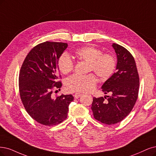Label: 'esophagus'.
<instances>
[{
  "instance_id": "1",
  "label": "esophagus",
  "mask_w": 156,
  "mask_h": 156,
  "mask_svg": "<svg viewBox=\"0 0 156 156\" xmlns=\"http://www.w3.org/2000/svg\"><path fill=\"white\" fill-rule=\"evenodd\" d=\"M82 95V94H80V93H76V94H74V97L75 99H78V98H80Z\"/></svg>"
}]
</instances>
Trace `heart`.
I'll list each match as a JSON object with an SVG mask.
<instances>
[{"instance_id":"1","label":"heart","mask_w":156,"mask_h":156,"mask_svg":"<svg viewBox=\"0 0 156 156\" xmlns=\"http://www.w3.org/2000/svg\"><path fill=\"white\" fill-rule=\"evenodd\" d=\"M74 56L81 61L89 62L88 71H94L101 80H107L116 70L117 62L112 55L102 54L100 49L93 46H85L74 51ZM58 67L60 71L68 74L74 69V62L67 53H63L58 60ZM97 84V79L94 75L74 74L66 80V86L68 91L88 93L93 90Z\"/></svg>"}]
</instances>
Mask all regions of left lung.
<instances>
[{"mask_svg": "<svg viewBox=\"0 0 156 156\" xmlns=\"http://www.w3.org/2000/svg\"><path fill=\"white\" fill-rule=\"evenodd\" d=\"M117 55L116 72L101 89L111 96L93 98L91 109L94 118L107 125L118 123L133 108L139 93L140 78L134 57L123 46L112 44Z\"/></svg>", "mask_w": 156, "mask_h": 156, "instance_id": "1", "label": "left lung"}]
</instances>
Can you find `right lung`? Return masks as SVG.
Wrapping results in <instances>:
<instances>
[{"instance_id": "1", "label": "right lung", "mask_w": 156, "mask_h": 156, "mask_svg": "<svg viewBox=\"0 0 156 156\" xmlns=\"http://www.w3.org/2000/svg\"><path fill=\"white\" fill-rule=\"evenodd\" d=\"M67 43L45 42L34 47L23 62L19 78L20 98L27 112L38 123L54 126L67 117L72 94L53 98L54 88L60 89L61 77L58 60Z\"/></svg>"}]
</instances>
